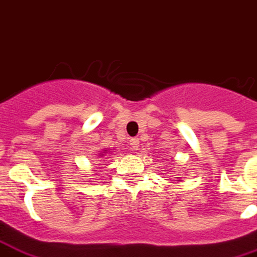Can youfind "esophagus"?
I'll return each instance as SVG.
<instances>
[{"label": "esophagus", "mask_w": 257, "mask_h": 257, "mask_svg": "<svg viewBox=\"0 0 257 257\" xmlns=\"http://www.w3.org/2000/svg\"><path fill=\"white\" fill-rule=\"evenodd\" d=\"M129 145L132 147V149H137L139 148V139L137 137H132V139L129 140Z\"/></svg>", "instance_id": "obj_1"}]
</instances>
